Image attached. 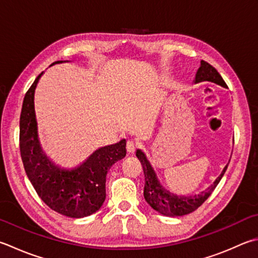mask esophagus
<instances>
[{
  "label": "esophagus",
  "instance_id": "34e87169",
  "mask_svg": "<svg viewBox=\"0 0 258 258\" xmlns=\"http://www.w3.org/2000/svg\"><path fill=\"white\" fill-rule=\"evenodd\" d=\"M136 148H137V144H136L135 142H133V140H128V143H127V152L129 154H134Z\"/></svg>",
  "mask_w": 258,
  "mask_h": 258
}]
</instances>
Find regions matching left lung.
I'll return each mask as SVG.
<instances>
[{
	"label": "left lung",
	"mask_w": 258,
	"mask_h": 258,
	"mask_svg": "<svg viewBox=\"0 0 258 258\" xmlns=\"http://www.w3.org/2000/svg\"><path fill=\"white\" fill-rule=\"evenodd\" d=\"M205 81L212 82V83L220 85L222 87H225V89H228L225 81L222 80L221 75L217 72L215 67L211 66L209 62L205 60H201L200 67H199V70L197 72L196 79H194L193 83L198 84ZM136 156L138 157L144 168V197L146 202H147L154 210H156L160 215L166 217H179L188 215V213L197 210V209L211 196L213 189L216 188L218 183L220 182V179L222 178L223 174H225L228 167L227 164L225 168L222 169L221 174L216 178V181L207 189H205V191H202L199 194H192V196H177V194H175L173 192H169L167 188H165L162 184H160L152 164L149 163L147 156H146L142 149H137Z\"/></svg>",
	"instance_id": "obj_1"
}]
</instances>
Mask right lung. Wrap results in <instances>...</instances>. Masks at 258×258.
<instances>
[{
	"label": "right lung",
	"instance_id": "right-lung-1",
	"mask_svg": "<svg viewBox=\"0 0 258 258\" xmlns=\"http://www.w3.org/2000/svg\"><path fill=\"white\" fill-rule=\"evenodd\" d=\"M58 60L51 65L66 62ZM43 72L24 95L20 115V152L29 181L38 196L53 211L71 218H84L100 210L105 200L106 174L122 159L125 139L94 150L83 163L62 167L42 152L38 139L35 91Z\"/></svg>",
	"mask_w": 258,
	"mask_h": 258
}]
</instances>
